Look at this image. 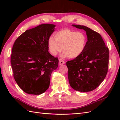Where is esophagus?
I'll use <instances>...</instances> for the list:
<instances>
[{
    "instance_id": "1",
    "label": "esophagus",
    "mask_w": 120,
    "mask_h": 120,
    "mask_svg": "<svg viewBox=\"0 0 120 120\" xmlns=\"http://www.w3.org/2000/svg\"><path fill=\"white\" fill-rule=\"evenodd\" d=\"M65 64L64 61L61 59H59V64L60 65H62Z\"/></svg>"
}]
</instances>
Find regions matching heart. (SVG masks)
<instances>
[{"label": "heart", "instance_id": "heart-1", "mask_svg": "<svg viewBox=\"0 0 120 120\" xmlns=\"http://www.w3.org/2000/svg\"><path fill=\"white\" fill-rule=\"evenodd\" d=\"M54 37V39L50 37L48 40L49 51L53 56L63 50L64 57L75 59L81 55L86 45L85 35L82 32L69 28L58 31Z\"/></svg>", "mask_w": 120, "mask_h": 120}]
</instances>
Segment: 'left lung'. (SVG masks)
<instances>
[{"label":"left lung","mask_w":120,"mask_h":120,"mask_svg":"<svg viewBox=\"0 0 120 120\" xmlns=\"http://www.w3.org/2000/svg\"><path fill=\"white\" fill-rule=\"evenodd\" d=\"M72 25L84 30L88 41L81 55L67 62L69 83L72 89L79 92L92 91L99 86L107 75L109 49L99 33L83 25Z\"/></svg>","instance_id":"left-lung-1"}]
</instances>
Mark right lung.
Returning <instances> with one entry per match:
<instances>
[{
    "instance_id": "obj_1",
    "label": "right lung",
    "mask_w": 120,
    "mask_h": 120,
    "mask_svg": "<svg viewBox=\"0 0 120 120\" xmlns=\"http://www.w3.org/2000/svg\"><path fill=\"white\" fill-rule=\"evenodd\" d=\"M56 25L43 24L25 31L14 42L11 55L13 77L23 92L40 95L49 86L50 75L59 65L49 52L48 40Z\"/></svg>"
}]
</instances>
